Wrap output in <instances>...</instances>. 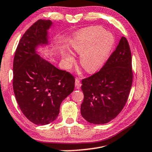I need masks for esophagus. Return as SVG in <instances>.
Returning <instances> with one entry per match:
<instances>
[{"label":"esophagus","instance_id":"esophagus-1","mask_svg":"<svg viewBox=\"0 0 152 152\" xmlns=\"http://www.w3.org/2000/svg\"><path fill=\"white\" fill-rule=\"evenodd\" d=\"M75 86L76 88L79 89L80 88V86H81V83H80V79H79L78 78H76L75 79Z\"/></svg>","mask_w":152,"mask_h":152}]
</instances>
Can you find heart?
Segmentation results:
<instances>
[{
    "mask_svg": "<svg viewBox=\"0 0 152 152\" xmlns=\"http://www.w3.org/2000/svg\"><path fill=\"white\" fill-rule=\"evenodd\" d=\"M114 45V37L102 26H94L83 29L72 36L69 47L80 55V64L85 70L93 73L100 69L106 62ZM67 64H74V58L64 55Z\"/></svg>",
    "mask_w": 152,
    "mask_h": 152,
    "instance_id": "b5f03b06",
    "label": "heart"
}]
</instances>
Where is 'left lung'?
Listing matches in <instances>:
<instances>
[{
    "instance_id": "obj_1",
    "label": "left lung",
    "mask_w": 152,
    "mask_h": 152,
    "mask_svg": "<svg viewBox=\"0 0 152 152\" xmlns=\"http://www.w3.org/2000/svg\"><path fill=\"white\" fill-rule=\"evenodd\" d=\"M132 78L131 49L126 38L122 37L102 68L82 80V116L95 124L114 119L128 100Z\"/></svg>"
}]
</instances>
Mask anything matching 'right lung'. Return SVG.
Segmentation results:
<instances>
[{
  "label": "right lung",
  "mask_w": 152,
  "mask_h": 152,
  "mask_svg": "<svg viewBox=\"0 0 152 152\" xmlns=\"http://www.w3.org/2000/svg\"><path fill=\"white\" fill-rule=\"evenodd\" d=\"M52 22L39 20L24 33L13 60V86L17 102L32 123L45 125L57 118L60 105L73 92L75 78L40 57L36 48L47 45Z\"/></svg>",
  "instance_id": "1"
}]
</instances>
